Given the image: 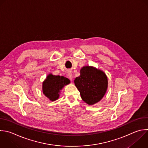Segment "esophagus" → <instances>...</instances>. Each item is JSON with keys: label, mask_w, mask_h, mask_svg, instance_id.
I'll list each match as a JSON object with an SVG mask.
<instances>
[{"label": "esophagus", "mask_w": 148, "mask_h": 148, "mask_svg": "<svg viewBox=\"0 0 148 148\" xmlns=\"http://www.w3.org/2000/svg\"><path fill=\"white\" fill-rule=\"evenodd\" d=\"M67 77L70 80H72V79H73V75H72V72L71 71H68V75H67Z\"/></svg>", "instance_id": "obj_1"}]
</instances>
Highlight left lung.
<instances>
[{
	"instance_id": "obj_1",
	"label": "left lung",
	"mask_w": 148,
	"mask_h": 148,
	"mask_svg": "<svg viewBox=\"0 0 148 148\" xmlns=\"http://www.w3.org/2000/svg\"><path fill=\"white\" fill-rule=\"evenodd\" d=\"M80 75L74 82L82 99L88 105L98 102L105 94L108 88V78L105 73L94 67L86 66L80 69Z\"/></svg>"
}]
</instances>
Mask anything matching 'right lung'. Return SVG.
<instances>
[{"mask_svg":"<svg viewBox=\"0 0 148 148\" xmlns=\"http://www.w3.org/2000/svg\"><path fill=\"white\" fill-rule=\"evenodd\" d=\"M69 83L68 78L50 73L43 82V92L51 101H54L59 98L60 90Z\"/></svg>","mask_w":148,"mask_h":148,"instance_id":"1","label":"right lung"}]
</instances>
